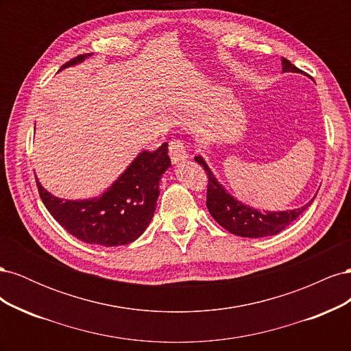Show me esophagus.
<instances>
[{
	"mask_svg": "<svg viewBox=\"0 0 351 351\" xmlns=\"http://www.w3.org/2000/svg\"><path fill=\"white\" fill-rule=\"evenodd\" d=\"M168 152H169V158H171V161L174 164L178 161H183V159L187 158L186 145L183 143V141H180V139H174L169 142Z\"/></svg>",
	"mask_w": 351,
	"mask_h": 351,
	"instance_id": "1",
	"label": "esophagus"
}]
</instances>
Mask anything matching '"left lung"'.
<instances>
[{
    "mask_svg": "<svg viewBox=\"0 0 351 351\" xmlns=\"http://www.w3.org/2000/svg\"><path fill=\"white\" fill-rule=\"evenodd\" d=\"M282 71H293L300 73V70L291 62L282 58ZM195 161L204 167L208 177V190H206V206L209 214L212 215L221 227H224L231 234H236L240 237H250V239H259L267 236H275L282 231L287 226L303 214V210L307 209L313 199L302 208L291 209V210H282V212H261L258 209H253L250 206L243 205L241 202L236 200L231 195L226 192L210 169L205 164L202 156H195Z\"/></svg>",
    "mask_w": 351,
    "mask_h": 351,
    "instance_id": "8db88e82",
    "label": "left lung"
}]
</instances>
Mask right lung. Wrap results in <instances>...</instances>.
<instances>
[{
	"label": "right lung",
	"instance_id": "1",
	"mask_svg": "<svg viewBox=\"0 0 351 351\" xmlns=\"http://www.w3.org/2000/svg\"><path fill=\"white\" fill-rule=\"evenodd\" d=\"M90 54L71 58L64 66H74ZM168 143L155 151H143L121 177L99 197L64 200L48 193L36 180L39 196L58 224L76 239L114 247L139 237L149 226L159 196V180L171 161Z\"/></svg>",
	"mask_w": 351,
	"mask_h": 351
}]
</instances>
